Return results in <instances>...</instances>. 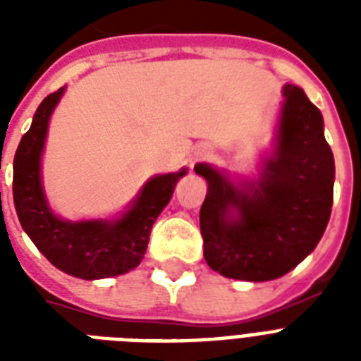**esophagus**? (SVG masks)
I'll return each mask as SVG.
<instances>
[{
  "instance_id": "esophagus-1",
  "label": "esophagus",
  "mask_w": 361,
  "mask_h": 361,
  "mask_svg": "<svg viewBox=\"0 0 361 361\" xmlns=\"http://www.w3.org/2000/svg\"><path fill=\"white\" fill-rule=\"evenodd\" d=\"M208 157H209V152H208V149H198V152L192 153L191 164L198 163V161H204V159H208Z\"/></svg>"
}]
</instances>
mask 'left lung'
<instances>
[{
    "instance_id": "obj_1",
    "label": "left lung",
    "mask_w": 361,
    "mask_h": 361,
    "mask_svg": "<svg viewBox=\"0 0 361 361\" xmlns=\"http://www.w3.org/2000/svg\"><path fill=\"white\" fill-rule=\"evenodd\" d=\"M274 155L255 183L232 185L208 164L200 208L204 258L240 281H271L313 251L330 221L336 164L320 110L302 87L286 84ZM238 215L233 217V212Z\"/></svg>"
}]
</instances>
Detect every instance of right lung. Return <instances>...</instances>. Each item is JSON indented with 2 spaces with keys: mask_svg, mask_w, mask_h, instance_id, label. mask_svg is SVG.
<instances>
[{
  "mask_svg": "<svg viewBox=\"0 0 361 361\" xmlns=\"http://www.w3.org/2000/svg\"><path fill=\"white\" fill-rule=\"evenodd\" d=\"M63 87L50 93L37 109L30 130L22 136L13 164V198L16 215L37 249L65 274L80 279L114 277L140 264L149 232L169 204L176 181L185 176H155L147 181L133 208L121 219L69 223L48 209L41 187V153L48 120Z\"/></svg>",
  "mask_w": 361,
  "mask_h": 361,
  "instance_id": "1",
  "label": "right lung"
}]
</instances>
